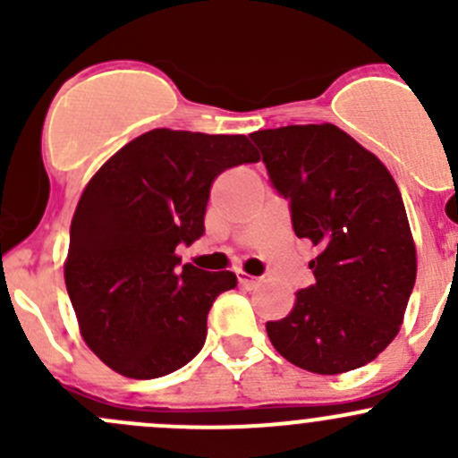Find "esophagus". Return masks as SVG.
<instances>
[{"label": "esophagus", "mask_w": 458, "mask_h": 458, "mask_svg": "<svg viewBox=\"0 0 458 458\" xmlns=\"http://www.w3.org/2000/svg\"><path fill=\"white\" fill-rule=\"evenodd\" d=\"M237 279H239V285H243V288H252V285H257V276H252V275H248V272H243V270H239L237 272Z\"/></svg>", "instance_id": "obj_1"}]
</instances>
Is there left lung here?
Returning <instances> with one entry per match:
<instances>
[{"label":"left lung","instance_id":"1","mask_svg":"<svg viewBox=\"0 0 458 458\" xmlns=\"http://www.w3.org/2000/svg\"><path fill=\"white\" fill-rule=\"evenodd\" d=\"M293 228L317 248L315 284L288 317L267 321L272 345L308 372L341 374L377 359L403 323L417 246L403 199L377 155L335 123L252 132Z\"/></svg>","mask_w":458,"mask_h":458}]
</instances>
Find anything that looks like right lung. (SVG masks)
<instances>
[{
  "label": "right lung",
  "instance_id": "add662e5",
  "mask_svg": "<svg viewBox=\"0 0 458 458\" xmlns=\"http://www.w3.org/2000/svg\"><path fill=\"white\" fill-rule=\"evenodd\" d=\"M259 161L246 135L155 128L114 152L86 183L64 261L86 345L114 372L157 378L206 341L212 301L237 285L230 270L179 267V243L203 234L212 182Z\"/></svg>",
  "mask_w": 458,
  "mask_h": 458
}]
</instances>
